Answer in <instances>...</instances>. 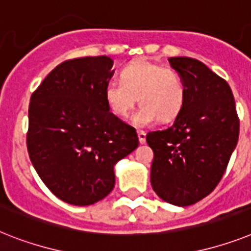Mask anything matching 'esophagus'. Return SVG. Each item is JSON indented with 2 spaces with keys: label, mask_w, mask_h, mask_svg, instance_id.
Returning a JSON list of instances; mask_svg holds the SVG:
<instances>
[{
  "label": "esophagus",
  "mask_w": 251,
  "mask_h": 251,
  "mask_svg": "<svg viewBox=\"0 0 251 251\" xmlns=\"http://www.w3.org/2000/svg\"><path fill=\"white\" fill-rule=\"evenodd\" d=\"M137 134L140 144H145L146 142V132L145 130H137Z\"/></svg>",
  "instance_id": "obj_1"
}]
</instances>
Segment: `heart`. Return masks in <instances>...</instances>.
<instances>
[{"label": "heart", "instance_id": "heart-1", "mask_svg": "<svg viewBox=\"0 0 251 251\" xmlns=\"http://www.w3.org/2000/svg\"><path fill=\"white\" fill-rule=\"evenodd\" d=\"M103 97L113 115L127 118L138 100L141 106L132 121L145 127L156 119L172 122L183 109L186 86L178 72L150 60L141 59L122 69L121 80H109Z\"/></svg>", "mask_w": 251, "mask_h": 251}]
</instances>
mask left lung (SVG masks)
Listing matches in <instances>:
<instances>
[{"label":"left lung","instance_id":"left-lung-1","mask_svg":"<svg viewBox=\"0 0 251 251\" xmlns=\"http://www.w3.org/2000/svg\"><path fill=\"white\" fill-rule=\"evenodd\" d=\"M186 86L183 109L164 130L146 134L154 151L151 186L177 206L200 201L218 185L239 140L240 122L228 83L192 57H169Z\"/></svg>","mask_w":251,"mask_h":251}]
</instances>
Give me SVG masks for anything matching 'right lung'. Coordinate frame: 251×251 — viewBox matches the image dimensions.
<instances>
[{
	"mask_svg": "<svg viewBox=\"0 0 251 251\" xmlns=\"http://www.w3.org/2000/svg\"><path fill=\"white\" fill-rule=\"evenodd\" d=\"M107 56L60 64L33 92L29 158L53 195L86 206L115 185L114 167L138 146L136 129L110 113L103 90L113 76Z\"/></svg>",
	"mask_w": 251,
	"mask_h": 251,
	"instance_id": "add662e5",
	"label": "right lung"
}]
</instances>
